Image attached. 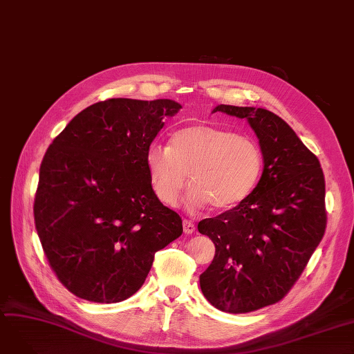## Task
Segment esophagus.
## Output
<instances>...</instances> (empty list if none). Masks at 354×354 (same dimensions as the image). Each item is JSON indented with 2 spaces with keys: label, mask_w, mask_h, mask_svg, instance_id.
<instances>
[{
  "label": "esophagus",
  "mask_w": 354,
  "mask_h": 354,
  "mask_svg": "<svg viewBox=\"0 0 354 354\" xmlns=\"http://www.w3.org/2000/svg\"><path fill=\"white\" fill-rule=\"evenodd\" d=\"M183 230L186 234H192L196 230V226L192 221H187V218H184L183 221Z\"/></svg>",
  "instance_id": "obj_1"
}]
</instances>
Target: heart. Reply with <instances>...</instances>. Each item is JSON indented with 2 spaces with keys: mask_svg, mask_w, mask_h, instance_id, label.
<instances>
[{
  "mask_svg": "<svg viewBox=\"0 0 354 354\" xmlns=\"http://www.w3.org/2000/svg\"><path fill=\"white\" fill-rule=\"evenodd\" d=\"M262 151L255 140L207 124H193L173 133L170 145L153 144L145 167L156 196L167 206L186 187L193 209L212 205L232 209L243 201L259 181Z\"/></svg>",
  "mask_w": 354,
  "mask_h": 354,
  "instance_id": "1",
  "label": "heart"
}]
</instances>
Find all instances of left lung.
Listing matches in <instances>:
<instances>
[{"label": "left lung", "mask_w": 354, "mask_h": 354, "mask_svg": "<svg viewBox=\"0 0 354 354\" xmlns=\"http://www.w3.org/2000/svg\"><path fill=\"white\" fill-rule=\"evenodd\" d=\"M213 112L245 118L263 157L252 193L197 226L216 246L201 292L213 307L242 314L281 301L304 271L326 232V183L318 158L274 112L233 105Z\"/></svg>", "instance_id": "8db88e82"}]
</instances>
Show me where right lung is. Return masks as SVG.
<instances>
[{
	"mask_svg": "<svg viewBox=\"0 0 354 354\" xmlns=\"http://www.w3.org/2000/svg\"><path fill=\"white\" fill-rule=\"evenodd\" d=\"M181 105L113 97L77 113L47 148L35 223L59 281L79 298L120 302L136 294L156 252L183 233L156 196L145 154Z\"/></svg>",
	"mask_w": 354,
	"mask_h": 354,
	"instance_id": "1",
	"label": "right lung"
}]
</instances>
